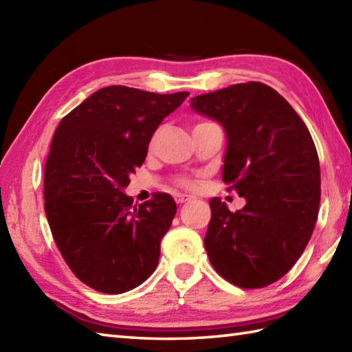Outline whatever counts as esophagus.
Instances as JSON below:
<instances>
[{"label":"esophagus","instance_id":"obj_1","mask_svg":"<svg viewBox=\"0 0 352 352\" xmlns=\"http://www.w3.org/2000/svg\"><path fill=\"white\" fill-rule=\"evenodd\" d=\"M190 199H193V197H190V195H186V193H178V195L175 197V201H177V204H183V203H188V201H190Z\"/></svg>","mask_w":352,"mask_h":352}]
</instances>
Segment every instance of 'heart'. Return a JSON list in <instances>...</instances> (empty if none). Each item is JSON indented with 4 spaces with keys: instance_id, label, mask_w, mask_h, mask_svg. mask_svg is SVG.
Listing matches in <instances>:
<instances>
[{
    "instance_id": "b5f03b06",
    "label": "heart",
    "mask_w": 352,
    "mask_h": 352,
    "mask_svg": "<svg viewBox=\"0 0 352 352\" xmlns=\"http://www.w3.org/2000/svg\"><path fill=\"white\" fill-rule=\"evenodd\" d=\"M204 124H210V122H199L197 126H199V125H204ZM180 184H182V186H184V188H192V186H193V183H192L190 180H188V178H182V180H180Z\"/></svg>"
}]
</instances>
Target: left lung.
<instances>
[{"label": "left lung", "mask_w": 352, "mask_h": 352, "mask_svg": "<svg viewBox=\"0 0 352 352\" xmlns=\"http://www.w3.org/2000/svg\"><path fill=\"white\" fill-rule=\"evenodd\" d=\"M190 102L226 130L222 180L246 201L233 213L219 198L210 199L208 260L239 287L269 286L301 257L318 219L320 169L310 131L278 92L258 81Z\"/></svg>", "instance_id": "8db88e82"}]
</instances>
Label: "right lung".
Segmentation results:
<instances>
[{
    "mask_svg": "<svg viewBox=\"0 0 352 352\" xmlns=\"http://www.w3.org/2000/svg\"><path fill=\"white\" fill-rule=\"evenodd\" d=\"M188 96L109 86L58 124L45 163V213L58 251L89 287L124 294L155 271L175 201L154 193L134 206L124 189L154 131Z\"/></svg>",
    "mask_w": 352,
    "mask_h": 352,
    "instance_id": "add662e5",
    "label": "right lung"
}]
</instances>
